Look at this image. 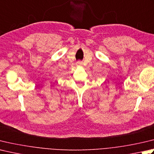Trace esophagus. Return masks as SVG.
Instances as JSON below:
<instances>
[{"label":"esophagus","instance_id":"1","mask_svg":"<svg viewBox=\"0 0 154 154\" xmlns=\"http://www.w3.org/2000/svg\"><path fill=\"white\" fill-rule=\"evenodd\" d=\"M82 65H83V63L81 61L77 62V66H79V67H80V66H82Z\"/></svg>","mask_w":154,"mask_h":154}]
</instances>
